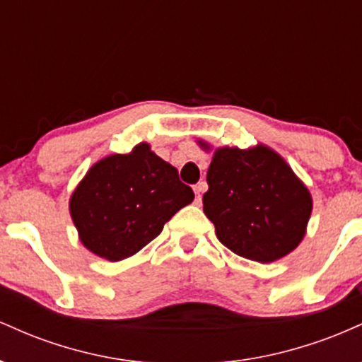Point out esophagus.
<instances>
[{
  "label": "esophagus",
  "instance_id": "esophagus-1",
  "mask_svg": "<svg viewBox=\"0 0 362 362\" xmlns=\"http://www.w3.org/2000/svg\"><path fill=\"white\" fill-rule=\"evenodd\" d=\"M206 189H207V184L206 182H199L197 185L194 187V192H195V202H201L202 201V194L206 192Z\"/></svg>",
  "mask_w": 362,
  "mask_h": 362
}]
</instances>
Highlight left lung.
I'll return each mask as SVG.
<instances>
[{"label":"left lung","instance_id":"obj_1","mask_svg":"<svg viewBox=\"0 0 362 362\" xmlns=\"http://www.w3.org/2000/svg\"><path fill=\"white\" fill-rule=\"evenodd\" d=\"M204 151L211 144L199 139ZM204 213L219 242L236 255L271 264L306 235L313 199L288 161L265 144L216 148L207 170Z\"/></svg>","mask_w":362,"mask_h":362}]
</instances>
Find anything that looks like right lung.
I'll return each instance as SVG.
<instances>
[{"label":"right lung","instance_id":"add662e5","mask_svg":"<svg viewBox=\"0 0 362 362\" xmlns=\"http://www.w3.org/2000/svg\"><path fill=\"white\" fill-rule=\"evenodd\" d=\"M192 201L177 168L139 143L126 155L103 156L86 172L69 197V214L86 250L119 262L146 247Z\"/></svg>","mask_w":362,"mask_h":362}]
</instances>
